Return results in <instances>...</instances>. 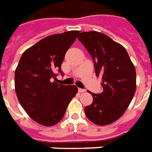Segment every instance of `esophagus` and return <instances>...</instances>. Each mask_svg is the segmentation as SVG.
<instances>
[{
	"instance_id": "esophagus-1",
	"label": "esophagus",
	"mask_w": 152,
	"mask_h": 152,
	"mask_svg": "<svg viewBox=\"0 0 152 152\" xmlns=\"http://www.w3.org/2000/svg\"><path fill=\"white\" fill-rule=\"evenodd\" d=\"M78 91H79V93H84V92H86V89H78Z\"/></svg>"
}]
</instances>
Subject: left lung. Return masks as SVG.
Returning a JSON list of instances; mask_svg holds the SVG:
<instances>
[{
	"label": "left lung",
	"mask_w": 152,
	"mask_h": 152,
	"mask_svg": "<svg viewBox=\"0 0 152 152\" xmlns=\"http://www.w3.org/2000/svg\"><path fill=\"white\" fill-rule=\"evenodd\" d=\"M92 57L97 77H102L100 94L85 107L87 118L98 125L116 121L127 110L136 91V70L127 51L104 33L83 31L77 37Z\"/></svg>",
	"instance_id": "left-lung-1"
}]
</instances>
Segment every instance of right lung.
I'll use <instances>...</instances> for the list:
<instances>
[{
  "label": "right lung",
  "instance_id": "right-lung-1",
  "mask_svg": "<svg viewBox=\"0 0 152 152\" xmlns=\"http://www.w3.org/2000/svg\"><path fill=\"white\" fill-rule=\"evenodd\" d=\"M79 32L69 31L41 39L25 50L15 69L18 102L27 114L41 125L58 124L78 92L76 86L58 84L55 72L63 73L61 65L65 53Z\"/></svg>",
  "mask_w": 152,
  "mask_h": 152
}]
</instances>
